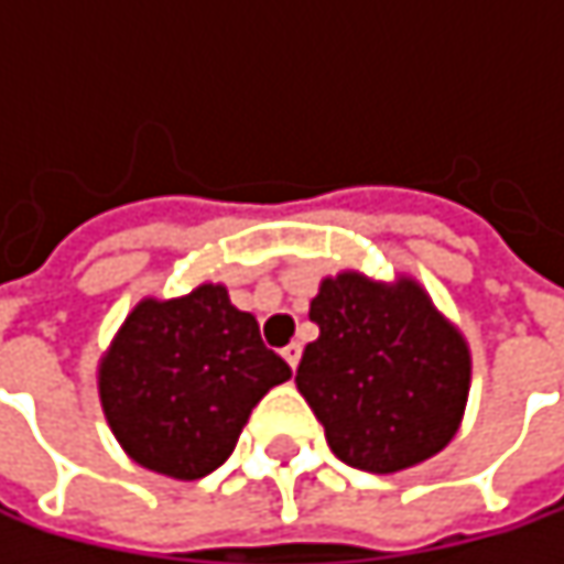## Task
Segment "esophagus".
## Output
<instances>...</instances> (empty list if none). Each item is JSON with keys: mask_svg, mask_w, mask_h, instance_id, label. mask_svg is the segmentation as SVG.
I'll return each instance as SVG.
<instances>
[{"mask_svg": "<svg viewBox=\"0 0 564 564\" xmlns=\"http://www.w3.org/2000/svg\"><path fill=\"white\" fill-rule=\"evenodd\" d=\"M300 356H303V346H300V343L283 346V359L290 362V369H296V366H300Z\"/></svg>", "mask_w": 564, "mask_h": 564, "instance_id": "obj_1", "label": "esophagus"}]
</instances>
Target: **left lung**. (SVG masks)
I'll return each mask as SVG.
<instances>
[{"mask_svg": "<svg viewBox=\"0 0 564 564\" xmlns=\"http://www.w3.org/2000/svg\"><path fill=\"white\" fill-rule=\"evenodd\" d=\"M319 336L296 389L339 460L398 474L451 444L470 392V349L421 283L343 271L310 303Z\"/></svg>", "mask_w": 564, "mask_h": 564, "instance_id": "8db88e82", "label": "left lung"}]
</instances>
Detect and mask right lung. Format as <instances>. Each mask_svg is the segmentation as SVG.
I'll use <instances>...</instances> for the list:
<instances>
[{"instance_id": "obj_1", "label": "right lung", "mask_w": 564, "mask_h": 564, "mask_svg": "<svg viewBox=\"0 0 564 564\" xmlns=\"http://www.w3.org/2000/svg\"><path fill=\"white\" fill-rule=\"evenodd\" d=\"M290 379L258 319L202 283L140 300L100 359L97 389L120 447L147 470L198 480L221 467L251 408Z\"/></svg>"}]
</instances>
